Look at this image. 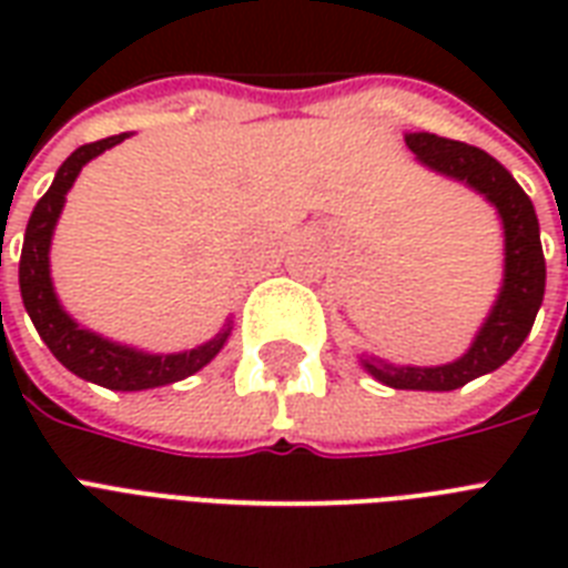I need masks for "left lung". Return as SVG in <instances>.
Listing matches in <instances>:
<instances>
[{"instance_id":"8db88e82","label":"left lung","mask_w":568,"mask_h":568,"mask_svg":"<svg viewBox=\"0 0 568 568\" xmlns=\"http://www.w3.org/2000/svg\"><path fill=\"white\" fill-rule=\"evenodd\" d=\"M406 146L415 162L445 180L463 182L495 205L504 230V276L493 310L477 327L471 345L454 363L395 365L379 356H359V365L388 388L413 392H450L501 368L528 338L546 294V256L539 244V221L530 196L513 173L493 155L471 144H459L433 132H406Z\"/></svg>"}]
</instances>
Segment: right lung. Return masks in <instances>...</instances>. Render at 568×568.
<instances>
[{
    "label": "right lung",
    "instance_id": "1",
    "mask_svg": "<svg viewBox=\"0 0 568 568\" xmlns=\"http://www.w3.org/2000/svg\"><path fill=\"white\" fill-rule=\"evenodd\" d=\"M126 138L129 132H123V135L102 138V141L79 146L58 168L55 180H52L47 194L38 200L29 217V226H26L20 256V294L31 324L67 372H73L75 377L88 379V383H97V386L114 388V392H144V388L180 383V379L191 377L203 365L212 363L230 338L232 321L223 324L217 336L191 347V351L150 354V351L120 345V342H111V338L82 327L73 315H67V310L58 301L52 271H49V247H52V232L58 226V217L64 212L67 191L73 189L75 176L82 173L84 164L111 146H118L120 141H126Z\"/></svg>",
    "mask_w": 568,
    "mask_h": 568
}]
</instances>
